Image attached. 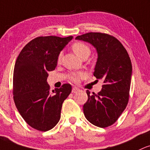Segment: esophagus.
Segmentation results:
<instances>
[{
	"label": "esophagus",
	"instance_id": "obj_1",
	"mask_svg": "<svg viewBox=\"0 0 150 150\" xmlns=\"http://www.w3.org/2000/svg\"><path fill=\"white\" fill-rule=\"evenodd\" d=\"M79 89L78 88H76V87H74V88H72V93H77V92L79 91Z\"/></svg>",
	"mask_w": 150,
	"mask_h": 150
}]
</instances>
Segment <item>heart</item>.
Listing matches in <instances>:
<instances>
[{
    "label": "heart",
    "instance_id": "obj_1",
    "mask_svg": "<svg viewBox=\"0 0 150 150\" xmlns=\"http://www.w3.org/2000/svg\"><path fill=\"white\" fill-rule=\"evenodd\" d=\"M72 49L73 52L80 58H82L85 55H89L90 53V50L89 47L83 42H75L72 46ZM62 55L60 54L58 57V60H60ZM84 77V74L83 72H73L70 75V78L72 81L77 82L80 81V80Z\"/></svg>",
    "mask_w": 150,
    "mask_h": 150
}]
</instances>
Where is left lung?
I'll list each match as a JSON object with an SVG mask.
<instances>
[{"instance_id":"left-lung-1","label":"left lung","mask_w":150,"mask_h":150,"mask_svg":"<svg viewBox=\"0 0 150 150\" xmlns=\"http://www.w3.org/2000/svg\"><path fill=\"white\" fill-rule=\"evenodd\" d=\"M75 40L90 43L98 53L94 76L103 81L98 94L87 90L88 100L83 112L90 123L99 127L114 124L126 108L129 100L132 67L124 46L113 36L101 33H88Z\"/></svg>"}]
</instances>
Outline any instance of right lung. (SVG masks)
Listing matches in <instances>:
<instances>
[{"instance_id":"add662e5","label":"right lung","mask_w":150,"mask_h":150,"mask_svg":"<svg viewBox=\"0 0 150 150\" xmlns=\"http://www.w3.org/2000/svg\"><path fill=\"white\" fill-rule=\"evenodd\" d=\"M72 36L38 37L20 52L13 71V99L24 120L38 130L53 128L60 119L62 105L72 91L70 84L50 91L47 72L57 66L59 55Z\"/></svg>"}]
</instances>
